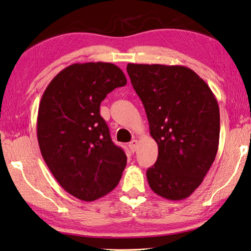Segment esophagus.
Masks as SVG:
<instances>
[{
	"instance_id": "obj_1",
	"label": "esophagus",
	"mask_w": 251,
	"mask_h": 251,
	"mask_svg": "<svg viewBox=\"0 0 251 251\" xmlns=\"http://www.w3.org/2000/svg\"><path fill=\"white\" fill-rule=\"evenodd\" d=\"M138 144H139L138 140H132V141L130 142V143H129V148H130V150L132 151V152H135L136 149H138Z\"/></svg>"
}]
</instances>
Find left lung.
Segmentation results:
<instances>
[{"instance_id": "left-lung-1", "label": "left lung", "mask_w": 251, "mask_h": 251, "mask_svg": "<svg viewBox=\"0 0 251 251\" xmlns=\"http://www.w3.org/2000/svg\"><path fill=\"white\" fill-rule=\"evenodd\" d=\"M126 71L158 145L157 160L146 172L150 187L165 199H186L203 181L219 149L214 94L182 65L129 63Z\"/></svg>"}]
</instances>
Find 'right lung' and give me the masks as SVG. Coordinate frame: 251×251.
<instances>
[{
    "instance_id": "right-lung-1",
    "label": "right lung",
    "mask_w": 251,
    "mask_h": 251,
    "mask_svg": "<svg viewBox=\"0 0 251 251\" xmlns=\"http://www.w3.org/2000/svg\"><path fill=\"white\" fill-rule=\"evenodd\" d=\"M126 78L112 63H74L47 86L37 117L40 152L65 191L83 201L106 196L119 183L126 165L99 115L107 94Z\"/></svg>"
}]
</instances>
